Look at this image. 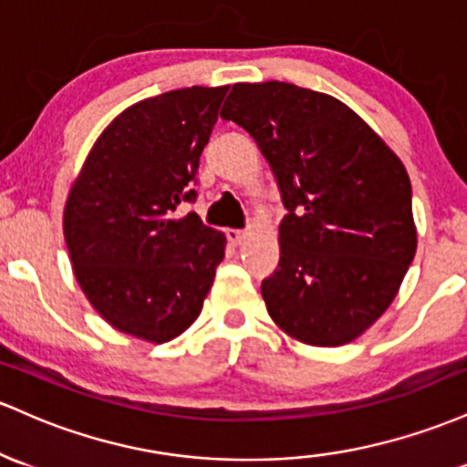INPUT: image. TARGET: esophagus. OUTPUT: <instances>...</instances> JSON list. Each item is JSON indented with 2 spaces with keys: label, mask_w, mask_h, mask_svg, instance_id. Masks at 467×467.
Returning <instances> with one entry per match:
<instances>
[{
  "label": "esophagus",
  "mask_w": 467,
  "mask_h": 467,
  "mask_svg": "<svg viewBox=\"0 0 467 467\" xmlns=\"http://www.w3.org/2000/svg\"><path fill=\"white\" fill-rule=\"evenodd\" d=\"M247 238V234L244 232H240V229H227V240L232 244H235V247H238L240 243H243V240Z\"/></svg>",
  "instance_id": "obj_1"
}]
</instances>
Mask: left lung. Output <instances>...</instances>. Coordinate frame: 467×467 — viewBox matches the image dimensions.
<instances>
[{"label":"left lung","instance_id":"8db88e82","mask_svg":"<svg viewBox=\"0 0 467 467\" xmlns=\"http://www.w3.org/2000/svg\"><path fill=\"white\" fill-rule=\"evenodd\" d=\"M220 117L247 130L280 187V262L266 311L293 339L342 347L384 316L417 251L400 156L331 94L235 83Z\"/></svg>","mask_w":467,"mask_h":467}]
</instances>
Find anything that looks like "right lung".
<instances>
[{
	"label": "right lung",
	"mask_w": 467,
	"mask_h": 467,
	"mask_svg": "<svg viewBox=\"0 0 467 467\" xmlns=\"http://www.w3.org/2000/svg\"><path fill=\"white\" fill-rule=\"evenodd\" d=\"M229 86L134 103L103 130L72 182L64 235L78 286L120 333L163 344L201 316L227 238L198 213V161Z\"/></svg>",
	"instance_id": "1"
}]
</instances>
